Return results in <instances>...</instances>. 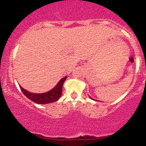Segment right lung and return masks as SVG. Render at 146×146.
<instances>
[{"instance_id":"obj_1","label":"right lung","mask_w":146,"mask_h":146,"mask_svg":"<svg viewBox=\"0 0 146 146\" xmlns=\"http://www.w3.org/2000/svg\"><path fill=\"white\" fill-rule=\"evenodd\" d=\"M66 78H67V76H65L64 78L61 79L58 82L55 88H54L48 92H44V93H32V92L23 89L21 86H20V88L23 94L27 97L28 99H29L34 102L37 103V104H48V103L54 102L57 101L61 96L62 87Z\"/></svg>"}]
</instances>
